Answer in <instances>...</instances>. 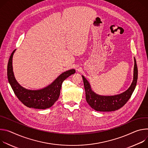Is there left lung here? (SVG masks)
<instances>
[{
    "mask_svg": "<svg viewBox=\"0 0 148 148\" xmlns=\"http://www.w3.org/2000/svg\"><path fill=\"white\" fill-rule=\"evenodd\" d=\"M134 80L129 89L123 93L114 96H101L94 93L88 81L82 76L86 94V100L90 106L95 110L112 112L118 110L123 106L132 95L136 85L138 79V68L135 58Z\"/></svg>",
    "mask_w": 148,
    "mask_h": 148,
    "instance_id": "1",
    "label": "left lung"
}]
</instances>
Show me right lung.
Here are the masks:
<instances>
[{
    "label": "right lung",
    "instance_id": "1",
    "mask_svg": "<svg viewBox=\"0 0 148 148\" xmlns=\"http://www.w3.org/2000/svg\"><path fill=\"white\" fill-rule=\"evenodd\" d=\"M15 50L12 53L8 64V78L9 82L19 100L30 108L45 109L51 108L58 99L63 82L75 73L71 69L62 73L52 84L48 86L36 90L26 89L21 86L16 80L12 68V58Z\"/></svg>",
    "mask_w": 148,
    "mask_h": 148
}]
</instances>
